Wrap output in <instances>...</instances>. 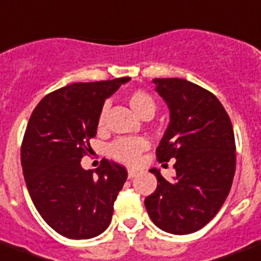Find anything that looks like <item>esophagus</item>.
I'll return each mask as SVG.
<instances>
[{"instance_id":"1","label":"esophagus","mask_w":261,"mask_h":261,"mask_svg":"<svg viewBox=\"0 0 261 261\" xmlns=\"http://www.w3.org/2000/svg\"><path fill=\"white\" fill-rule=\"evenodd\" d=\"M138 175V171L137 170H128V178L133 179L134 176H137Z\"/></svg>"}]
</instances>
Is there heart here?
I'll return each instance as SVG.
<instances>
[{
    "mask_svg": "<svg viewBox=\"0 0 261 261\" xmlns=\"http://www.w3.org/2000/svg\"><path fill=\"white\" fill-rule=\"evenodd\" d=\"M128 104L138 116L146 117L153 116L156 111V102L154 99L148 94L146 91L137 90L133 91L128 95ZM107 116H108V105H104L97 117V127L102 130L107 124ZM148 148V141L141 137H127V138H119L113 141L108 146V154L116 162L124 163L128 166L137 164L141 153Z\"/></svg>",
    "mask_w": 261,
    "mask_h": 261,
    "instance_id": "b5f03b06",
    "label": "heart"
}]
</instances>
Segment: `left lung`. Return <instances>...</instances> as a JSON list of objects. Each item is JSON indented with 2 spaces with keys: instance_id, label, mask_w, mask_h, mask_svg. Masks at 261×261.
<instances>
[{
  "instance_id": "1",
  "label": "left lung",
  "mask_w": 261,
  "mask_h": 261,
  "mask_svg": "<svg viewBox=\"0 0 261 261\" xmlns=\"http://www.w3.org/2000/svg\"><path fill=\"white\" fill-rule=\"evenodd\" d=\"M153 83L170 109L157 160H175L176 175L167 180L152 168L157 188L145 206L157 227L184 236L204 227L227 198L236 174L234 131L211 91L179 77H156Z\"/></svg>"
}]
</instances>
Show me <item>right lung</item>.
<instances>
[{
	"label": "right lung",
	"instance_id": "1",
	"mask_svg": "<svg viewBox=\"0 0 261 261\" xmlns=\"http://www.w3.org/2000/svg\"><path fill=\"white\" fill-rule=\"evenodd\" d=\"M128 81L72 83L45 95L31 113L21 142L23 175L39 215L63 237L89 240L111 223L126 168L102 159L93 172L81 160L105 99Z\"/></svg>",
	"mask_w": 261,
	"mask_h": 261
}]
</instances>
